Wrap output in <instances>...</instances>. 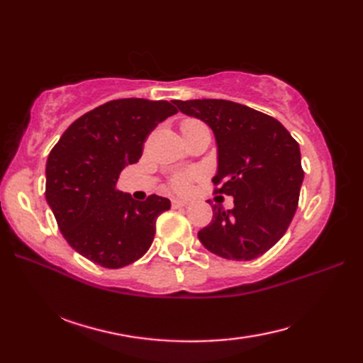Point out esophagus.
<instances>
[{"label":"esophagus","mask_w":363,"mask_h":363,"mask_svg":"<svg viewBox=\"0 0 363 363\" xmlns=\"http://www.w3.org/2000/svg\"><path fill=\"white\" fill-rule=\"evenodd\" d=\"M172 206L174 207V209H177V207H184V206H187V201H182V199L173 198V199H172Z\"/></svg>","instance_id":"obj_1"}]
</instances>
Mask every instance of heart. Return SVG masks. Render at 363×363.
I'll list each match as a JSON object with an SVG mask.
<instances>
[{"mask_svg":"<svg viewBox=\"0 0 363 363\" xmlns=\"http://www.w3.org/2000/svg\"><path fill=\"white\" fill-rule=\"evenodd\" d=\"M204 126L201 121L198 120H186L182 121V133L184 130H190V129H196V128H201ZM194 174H187V173H181V174H176L173 179H172V186L177 190V191H187L190 187V181Z\"/></svg>","mask_w":363,"mask_h":363,"instance_id":"obj_1","label":"heart"}]
</instances>
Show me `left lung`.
Wrapping results in <instances>:
<instances>
[{
	"label": "left lung",
	"instance_id": "left-lung-1",
	"mask_svg": "<svg viewBox=\"0 0 363 363\" xmlns=\"http://www.w3.org/2000/svg\"><path fill=\"white\" fill-rule=\"evenodd\" d=\"M182 113L213 130L218 169L215 194L234 207L212 206L213 218L198 233L207 250L230 260H252L279 242L296 212L304 172L299 145L276 118L226 99L173 101Z\"/></svg>",
	"mask_w": 363,
	"mask_h": 363
}]
</instances>
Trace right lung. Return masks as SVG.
<instances>
[{
  "label": "right lung",
  "mask_w": 363,
  "mask_h": 363,
  "mask_svg": "<svg viewBox=\"0 0 363 363\" xmlns=\"http://www.w3.org/2000/svg\"><path fill=\"white\" fill-rule=\"evenodd\" d=\"M176 112L168 101L113 99L73 121L51 150L46 203L68 245L94 264L121 268L150 250L169 199L135 201L117 190V181L142 157L151 130Z\"/></svg>",
  "instance_id": "right-lung-1"
}]
</instances>
